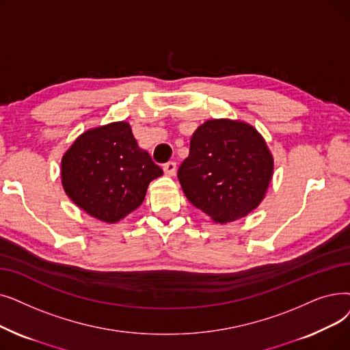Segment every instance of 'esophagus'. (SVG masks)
Instances as JSON below:
<instances>
[{
	"label": "esophagus",
	"mask_w": 350,
	"mask_h": 350,
	"mask_svg": "<svg viewBox=\"0 0 350 350\" xmlns=\"http://www.w3.org/2000/svg\"><path fill=\"white\" fill-rule=\"evenodd\" d=\"M163 170H164V174H167V176L173 177V176H176V172H177V165H176V163H174V161H170V163L164 164Z\"/></svg>",
	"instance_id": "1"
}]
</instances>
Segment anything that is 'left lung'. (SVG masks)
I'll return each instance as SVG.
<instances>
[{
  "label": "left lung",
  "instance_id": "left-lung-1",
  "mask_svg": "<svg viewBox=\"0 0 350 350\" xmlns=\"http://www.w3.org/2000/svg\"><path fill=\"white\" fill-rule=\"evenodd\" d=\"M275 170L263 135L246 121L207 120L196 129L177 177L187 200L215 221L232 223L259 207Z\"/></svg>",
  "mask_w": 350,
  "mask_h": 350
}]
</instances>
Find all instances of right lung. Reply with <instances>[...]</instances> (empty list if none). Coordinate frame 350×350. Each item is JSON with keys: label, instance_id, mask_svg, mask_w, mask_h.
I'll return each mask as SVG.
<instances>
[{"label": "right lung", "instance_id": "right-lung-1", "mask_svg": "<svg viewBox=\"0 0 350 350\" xmlns=\"http://www.w3.org/2000/svg\"><path fill=\"white\" fill-rule=\"evenodd\" d=\"M163 170L139 147L127 121L80 134L62 159V185L70 200L103 223H118L137 208L150 181Z\"/></svg>", "mask_w": 350, "mask_h": 350}]
</instances>
